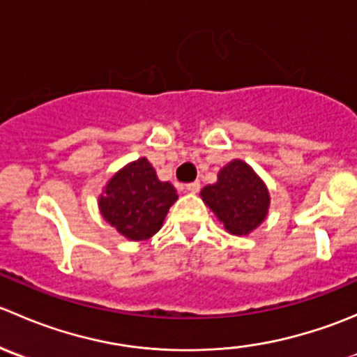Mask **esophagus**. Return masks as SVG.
Here are the masks:
<instances>
[{
    "label": "esophagus",
    "instance_id": "esophagus-1",
    "mask_svg": "<svg viewBox=\"0 0 357 357\" xmlns=\"http://www.w3.org/2000/svg\"><path fill=\"white\" fill-rule=\"evenodd\" d=\"M186 190H188L190 193H199V190H200V181L190 183V185H186Z\"/></svg>",
    "mask_w": 357,
    "mask_h": 357
}]
</instances>
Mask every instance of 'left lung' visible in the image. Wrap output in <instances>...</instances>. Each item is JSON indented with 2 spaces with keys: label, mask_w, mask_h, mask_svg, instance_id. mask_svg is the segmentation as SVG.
Instances as JSON below:
<instances>
[{
  "label": "left lung",
  "mask_w": 357,
  "mask_h": 357,
  "mask_svg": "<svg viewBox=\"0 0 357 357\" xmlns=\"http://www.w3.org/2000/svg\"><path fill=\"white\" fill-rule=\"evenodd\" d=\"M204 204L229 235L247 236L268 218L269 190L247 162L235 158L218 172V181L200 192Z\"/></svg>",
  "instance_id": "left-lung-1"
}]
</instances>
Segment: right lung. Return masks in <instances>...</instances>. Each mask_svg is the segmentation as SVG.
Here are the masks:
<instances>
[{
	"label": "right lung",
	"instance_id": "obj_1",
	"mask_svg": "<svg viewBox=\"0 0 357 357\" xmlns=\"http://www.w3.org/2000/svg\"><path fill=\"white\" fill-rule=\"evenodd\" d=\"M178 192L160 181L149 158L142 157L119 169L98 197L102 218L124 238L145 242L162 228Z\"/></svg>",
	"mask_w": 357,
	"mask_h": 357
}]
</instances>
